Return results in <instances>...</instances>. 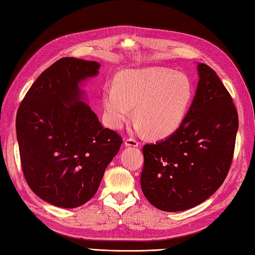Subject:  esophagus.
<instances>
[{"label": "esophagus", "mask_w": 255, "mask_h": 255, "mask_svg": "<svg viewBox=\"0 0 255 255\" xmlns=\"http://www.w3.org/2000/svg\"><path fill=\"white\" fill-rule=\"evenodd\" d=\"M125 145H126V146L137 147L139 145V142L136 138H134V137H128V138H126V140H125Z\"/></svg>", "instance_id": "obj_1"}]
</instances>
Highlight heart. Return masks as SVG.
<instances>
[{
	"label": "heart",
	"instance_id": "heart-1",
	"mask_svg": "<svg viewBox=\"0 0 255 255\" xmlns=\"http://www.w3.org/2000/svg\"><path fill=\"white\" fill-rule=\"evenodd\" d=\"M193 94L184 74L160 67L129 69L116 76L115 87L104 90L103 107L109 126L116 129L127 123L134 107L137 130L161 138L183 125Z\"/></svg>",
	"mask_w": 255,
	"mask_h": 255
}]
</instances>
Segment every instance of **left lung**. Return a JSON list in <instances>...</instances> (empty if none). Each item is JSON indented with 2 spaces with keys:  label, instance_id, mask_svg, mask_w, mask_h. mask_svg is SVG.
Here are the masks:
<instances>
[{
  "label": "left lung",
  "instance_id": "obj_1",
  "mask_svg": "<svg viewBox=\"0 0 255 255\" xmlns=\"http://www.w3.org/2000/svg\"><path fill=\"white\" fill-rule=\"evenodd\" d=\"M192 106L179 129L168 138L143 146L140 187L162 211L199 205L224 183L235 149L238 115L229 92L205 63Z\"/></svg>",
  "mask_w": 255,
  "mask_h": 255
}]
</instances>
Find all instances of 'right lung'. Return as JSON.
<instances>
[{
	"label": "right lung",
	"instance_id": "1",
	"mask_svg": "<svg viewBox=\"0 0 255 255\" xmlns=\"http://www.w3.org/2000/svg\"><path fill=\"white\" fill-rule=\"evenodd\" d=\"M100 63L62 58L39 75L20 103L15 130L23 176L40 199L77 208L98 192L123 137L82 101L79 84Z\"/></svg>",
	"mask_w": 255,
	"mask_h": 255
}]
</instances>
